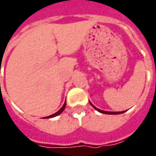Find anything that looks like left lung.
<instances>
[{"label": "left lung", "instance_id": "obj_1", "mask_svg": "<svg viewBox=\"0 0 156 156\" xmlns=\"http://www.w3.org/2000/svg\"><path fill=\"white\" fill-rule=\"evenodd\" d=\"M90 105H92V107H93L94 109H96V110H98V112L103 113V114H107V115H118V114H121V113L126 112V111H121V112H109V111H104V110H101V109H98V108H96V107H95L94 105H92V103H90Z\"/></svg>", "mask_w": 156, "mask_h": 156}]
</instances>
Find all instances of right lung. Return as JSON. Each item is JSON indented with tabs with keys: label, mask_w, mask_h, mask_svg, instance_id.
Instances as JSON below:
<instances>
[{
	"label": "right lung",
	"mask_w": 156,
	"mask_h": 156,
	"mask_svg": "<svg viewBox=\"0 0 156 156\" xmlns=\"http://www.w3.org/2000/svg\"><path fill=\"white\" fill-rule=\"evenodd\" d=\"M65 106H66V101H65V103H64V105H63V107H62V108H61V109H60L58 111V112H56L55 114H52V115H49V116L45 117V118H47H47H52V117H55V116H57V115H60L61 113L64 111V108H65Z\"/></svg>",
	"instance_id": "obj_1"
}]
</instances>
